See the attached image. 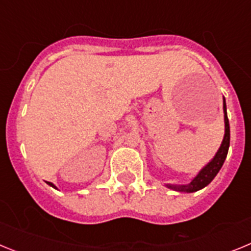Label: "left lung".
Listing matches in <instances>:
<instances>
[{
    "mask_svg": "<svg viewBox=\"0 0 251 251\" xmlns=\"http://www.w3.org/2000/svg\"><path fill=\"white\" fill-rule=\"evenodd\" d=\"M224 113H225V136H224V141L221 143V147L217 151L216 156L214 157L210 163L206 166L205 168H202L200 174L197 175L192 182L190 185L186 186H171L168 185L170 188H175L179 192H196L201 188H203L205 186H207L208 183L211 182L212 179L215 178L220 168L223 167L224 162H225L226 156H227V151H229L230 146V124H229V118H227V113H226V103L225 99H224Z\"/></svg>",
    "mask_w": 251,
    "mask_h": 251,
    "instance_id": "8db88e82",
    "label": "left lung"
}]
</instances>
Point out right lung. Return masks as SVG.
Instances as JSON below:
<instances>
[{
    "instance_id": "right-lung-1",
    "label": "right lung",
    "mask_w": 251,
    "mask_h": 251,
    "mask_svg": "<svg viewBox=\"0 0 251 251\" xmlns=\"http://www.w3.org/2000/svg\"><path fill=\"white\" fill-rule=\"evenodd\" d=\"M48 183H49V185H50V186H52V187H54V188H56V187H55V186L52 185V183H51V182H48Z\"/></svg>"
}]
</instances>
